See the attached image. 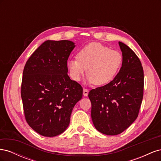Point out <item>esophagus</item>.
<instances>
[{"mask_svg":"<svg viewBox=\"0 0 161 161\" xmlns=\"http://www.w3.org/2000/svg\"><path fill=\"white\" fill-rule=\"evenodd\" d=\"M88 94H89V90L84 88V89H83V95H84L85 97H86L87 95H88Z\"/></svg>","mask_w":161,"mask_h":161,"instance_id":"34e87169","label":"esophagus"}]
</instances>
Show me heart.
<instances>
[{
    "instance_id": "heart-1",
    "label": "heart",
    "mask_w": 161,
    "mask_h": 161,
    "mask_svg": "<svg viewBox=\"0 0 161 161\" xmlns=\"http://www.w3.org/2000/svg\"><path fill=\"white\" fill-rule=\"evenodd\" d=\"M122 64V56L99 43H91L78 52L77 58L67 62L72 79L80 81L87 71L89 84L105 85L113 80ZM88 70H87V69Z\"/></svg>"
}]
</instances>
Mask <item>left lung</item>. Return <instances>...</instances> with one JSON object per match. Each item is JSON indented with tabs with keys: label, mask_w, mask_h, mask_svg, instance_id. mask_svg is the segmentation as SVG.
<instances>
[{
	"label": "left lung",
	"mask_w": 161,
	"mask_h": 161,
	"mask_svg": "<svg viewBox=\"0 0 161 161\" xmlns=\"http://www.w3.org/2000/svg\"><path fill=\"white\" fill-rule=\"evenodd\" d=\"M122 64L113 80L89 92L91 118L101 133L114 136L127 129L137 118L143 98L144 72L133 50L119 42Z\"/></svg>",
	"instance_id": "left-lung-1"
}]
</instances>
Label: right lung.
Masks as SVG:
<instances>
[{
    "instance_id": "right-lung-1",
    "label": "right lung",
    "mask_w": 161,
    "mask_h": 161,
    "mask_svg": "<svg viewBox=\"0 0 161 161\" xmlns=\"http://www.w3.org/2000/svg\"><path fill=\"white\" fill-rule=\"evenodd\" d=\"M75 46L69 40H47L24 68V114L29 125L42 136L53 137L64 132L73 108L82 99V86L68 75L67 60Z\"/></svg>"
}]
</instances>
